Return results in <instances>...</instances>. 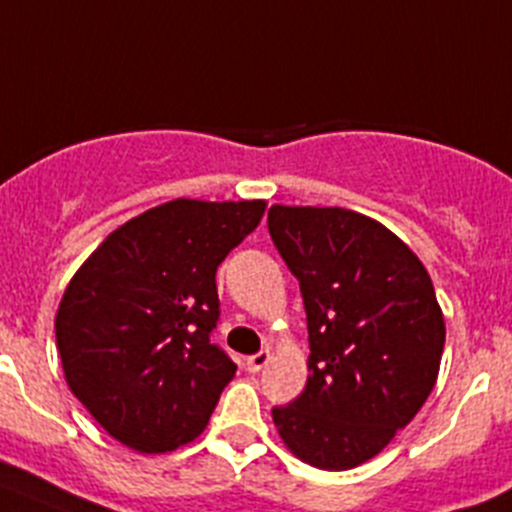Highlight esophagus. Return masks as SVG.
<instances>
[{
    "label": "esophagus",
    "instance_id": "1",
    "mask_svg": "<svg viewBox=\"0 0 512 512\" xmlns=\"http://www.w3.org/2000/svg\"><path fill=\"white\" fill-rule=\"evenodd\" d=\"M267 362H270V352H267V350H260V352H257V355H250V357H247V360H245V367H247V370H250V372H260L262 367L267 365Z\"/></svg>",
    "mask_w": 512,
    "mask_h": 512
}]
</instances>
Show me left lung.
<instances>
[{
	"label": "left lung",
	"instance_id": "left-lung-1",
	"mask_svg": "<svg viewBox=\"0 0 512 512\" xmlns=\"http://www.w3.org/2000/svg\"><path fill=\"white\" fill-rule=\"evenodd\" d=\"M267 227L300 280L310 335L305 390L272 420L302 463L357 468L435 388L445 320L433 280L395 232L360 212L272 205Z\"/></svg>",
	"mask_w": 512,
	"mask_h": 512
}]
</instances>
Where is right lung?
Here are the masks:
<instances>
[{
	"mask_svg": "<svg viewBox=\"0 0 512 512\" xmlns=\"http://www.w3.org/2000/svg\"><path fill=\"white\" fill-rule=\"evenodd\" d=\"M265 200H172L107 235L59 302L64 380L94 420L137 453L195 440L237 365L210 332L217 267L265 215Z\"/></svg>",
	"mask_w": 512,
	"mask_h": 512,
	"instance_id": "1",
	"label": "right lung"
}]
</instances>
